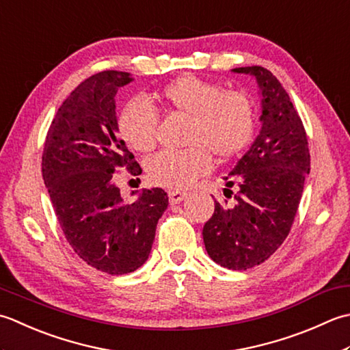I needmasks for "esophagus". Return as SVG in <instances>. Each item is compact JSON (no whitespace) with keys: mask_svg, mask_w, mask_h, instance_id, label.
<instances>
[{"mask_svg":"<svg viewBox=\"0 0 350 350\" xmlns=\"http://www.w3.org/2000/svg\"><path fill=\"white\" fill-rule=\"evenodd\" d=\"M187 196V193L183 190H169V201L170 204H180L184 201V198Z\"/></svg>","mask_w":350,"mask_h":350,"instance_id":"34e87169","label":"esophagus"}]
</instances>
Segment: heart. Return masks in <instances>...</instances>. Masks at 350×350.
<instances>
[{"mask_svg": "<svg viewBox=\"0 0 350 350\" xmlns=\"http://www.w3.org/2000/svg\"><path fill=\"white\" fill-rule=\"evenodd\" d=\"M161 101L167 109L190 116V148L161 151L148 160V175L161 187H187L210 170V152L217 159H228L237 154L252 135V105L240 92H224L215 83L184 75L163 89ZM118 125L122 139L131 148L146 152L155 146L159 113L146 99L126 103Z\"/></svg>", "mask_w": 350, "mask_h": 350, "instance_id": "b5f03b06", "label": "heart"}]
</instances>
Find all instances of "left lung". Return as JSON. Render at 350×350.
Segmentation results:
<instances>
[{
	"instance_id": "8db88e82",
	"label": "left lung",
	"mask_w": 350,
	"mask_h": 350,
	"mask_svg": "<svg viewBox=\"0 0 350 350\" xmlns=\"http://www.w3.org/2000/svg\"><path fill=\"white\" fill-rule=\"evenodd\" d=\"M231 70L255 78L261 128L225 178L231 181L224 195H234L232 205L215 201L202 237L213 261L231 270H246L265 262L288 235L310 174V151L302 120L276 77L261 66ZM234 180L237 194L230 190Z\"/></svg>"
}]
</instances>
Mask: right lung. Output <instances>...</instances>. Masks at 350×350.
Masks as SVG:
<instances>
[{"label": "right lung", "instance_id": "add662e5", "mask_svg": "<svg viewBox=\"0 0 350 350\" xmlns=\"http://www.w3.org/2000/svg\"><path fill=\"white\" fill-rule=\"evenodd\" d=\"M134 78L104 70L70 94L53 120L42 155V175L55 216L75 254L109 275L134 272L148 260L169 198L142 189L125 202L115 172L137 176L139 163L119 137L116 94ZM134 193V191H133Z\"/></svg>", "mask_w": 350, "mask_h": 350}]
</instances>
